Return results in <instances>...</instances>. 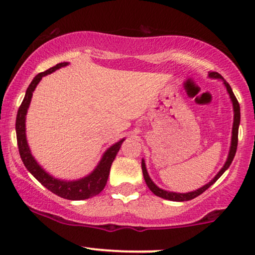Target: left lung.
<instances>
[{"label": "left lung", "instance_id": "1", "mask_svg": "<svg viewBox=\"0 0 255 255\" xmlns=\"http://www.w3.org/2000/svg\"><path fill=\"white\" fill-rule=\"evenodd\" d=\"M209 77L210 78H215V79H222V80L224 81V85H225V87H227L228 93H229L231 102H233V108H234L233 135H231V146H230L229 156H228L227 162H225V164H224L223 168L221 169V171H219L218 174L216 175L215 178L210 181V182L207 183V184H205L204 187H201V188H199V189H197V191H194V192H189V193H174V192L164 191V189H160L159 187H157L156 184L152 182V180H151L150 176H148V174H147V170H146L145 160L142 159L141 160V169H142V175H144V178H145V182H146V184H147L148 188H150V191L153 193V194H156L157 197H160V198H163V199H166V200H171V201H187V200H192V199L197 198L198 195H200L201 193H204L205 191H206V189L209 188V187H211L212 184L215 183L216 181H217L218 178L224 174V171L227 170L228 168H229L230 164H231V162H233L234 157H235L236 148H238V140H239L240 119H241V115H240V104H239L238 99H236V97H235V95H234L233 90H231L230 85L228 84L223 78H222V75L219 74V73H217V72H210Z\"/></svg>", "mask_w": 255, "mask_h": 255}]
</instances>
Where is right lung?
Here are the masks:
<instances>
[{"label":"right lung","mask_w":255,"mask_h":255,"mask_svg":"<svg viewBox=\"0 0 255 255\" xmlns=\"http://www.w3.org/2000/svg\"><path fill=\"white\" fill-rule=\"evenodd\" d=\"M67 64H68L67 62L58 63L56 66L49 68L48 71L37 74L33 80H32L30 86L26 90L24 101H22L19 110H17L15 122L16 140L20 157H21L22 163H24L26 169H27V170L30 171L46 189H49V191L54 193V194L58 195V197L68 199V200H85V199L96 197V195H98L99 193L104 189L108 177H109L111 164H113L114 159H115L116 154H118L120 147H121L125 139L120 140L119 142H116V144H114L111 147L108 148L103 154V157H102L97 168L91 172L90 175H87L86 177L80 178V180L77 181L57 180V178L50 176L48 172L44 171L42 166L38 164L36 159H34L33 156L31 154L30 147H28L27 145V140H26L25 121L28 105L31 103L32 93H33L34 89H36L38 83L40 81V79L45 77V75L50 74L52 72H55L56 69L61 68V67L67 66Z\"/></svg>","instance_id":"obj_1"}]
</instances>
